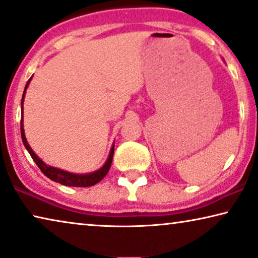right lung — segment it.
Listing matches in <instances>:
<instances>
[{"label": "right lung", "instance_id": "right-lung-1", "mask_svg": "<svg viewBox=\"0 0 258 258\" xmlns=\"http://www.w3.org/2000/svg\"><path fill=\"white\" fill-rule=\"evenodd\" d=\"M31 79V78H30ZM30 79H29L27 85H25L24 92H23V97H22V117H21V136H22V140H23V144L25 148H27L29 154L31 155L32 160L36 162V165L38 166V168L42 170V173L44 174L45 176H48L50 180L56 181V182H59L64 186H70V187H90L93 186L99 182L101 179H104L105 175H106L108 170H110V167L112 164V159H113V152H114V145L112 146V150L110 152V155H108L107 161L105 162V165L101 167L100 169H98L97 172L91 173V174H83V175H79V174H72L69 172H65V170L58 169V168H53L51 166L45 165L41 159H39L37 155L34 153V151L31 150V147L29 146L27 139H25L24 136V130H23V101H24V94H25V90H27L29 83H30Z\"/></svg>", "mask_w": 258, "mask_h": 258}]
</instances>
